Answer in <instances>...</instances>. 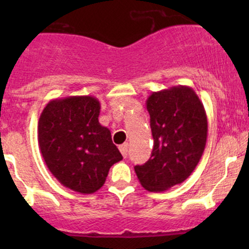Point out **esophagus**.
I'll return each mask as SVG.
<instances>
[{"label":"esophagus","instance_id":"esophagus-1","mask_svg":"<svg viewBox=\"0 0 249 249\" xmlns=\"http://www.w3.org/2000/svg\"><path fill=\"white\" fill-rule=\"evenodd\" d=\"M127 150H128V144H127V142H124V144H122L121 146H119V151H121V153L123 154V157H124V158H126Z\"/></svg>","mask_w":249,"mask_h":249}]
</instances>
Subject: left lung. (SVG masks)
<instances>
[{
    "instance_id": "8db88e82",
    "label": "left lung",
    "mask_w": 249,
    "mask_h": 249,
    "mask_svg": "<svg viewBox=\"0 0 249 249\" xmlns=\"http://www.w3.org/2000/svg\"><path fill=\"white\" fill-rule=\"evenodd\" d=\"M146 108L153 150L134 171L145 190L162 192L185 181L198 165L206 146L207 116L196 91L186 85L152 92Z\"/></svg>"
}]
</instances>
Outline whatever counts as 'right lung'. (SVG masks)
<instances>
[{"mask_svg": "<svg viewBox=\"0 0 249 249\" xmlns=\"http://www.w3.org/2000/svg\"><path fill=\"white\" fill-rule=\"evenodd\" d=\"M99 112L93 96L56 98L43 108L37 126L45 165L63 186L82 194L97 192L110 167L123 159Z\"/></svg>", "mask_w": 249, "mask_h": 249, "instance_id": "add662e5", "label": "right lung"}]
</instances>
